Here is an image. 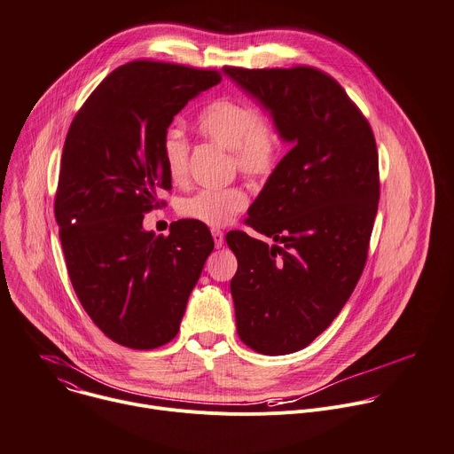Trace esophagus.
I'll return each mask as SVG.
<instances>
[{
    "label": "esophagus",
    "instance_id": "obj_1",
    "mask_svg": "<svg viewBox=\"0 0 454 454\" xmlns=\"http://www.w3.org/2000/svg\"><path fill=\"white\" fill-rule=\"evenodd\" d=\"M212 237H214L215 246H217V247H223V244H224V233H223L221 230L214 228V230H212Z\"/></svg>",
    "mask_w": 454,
    "mask_h": 454
}]
</instances>
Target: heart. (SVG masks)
<instances>
[{"label":"heart","instance_id":"obj_1","mask_svg":"<svg viewBox=\"0 0 454 454\" xmlns=\"http://www.w3.org/2000/svg\"><path fill=\"white\" fill-rule=\"evenodd\" d=\"M196 127L203 138L228 149L231 167L256 181L268 177L278 165L284 138L278 123L239 98L219 97L210 100L196 116ZM190 145L177 129L165 133L161 160L168 177L183 183L188 176ZM247 207V193L242 186L205 188L179 203L184 219L207 226H224Z\"/></svg>","mask_w":454,"mask_h":454}]
</instances>
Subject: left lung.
<instances>
[{
	"label": "left lung",
	"mask_w": 454,
	"mask_h": 454,
	"mask_svg": "<svg viewBox=\"0 0 454 454\" xmlns=\"http://www.w3.org/2000/svg\"><path fill=\"white\" fill-rule=\"evenodd\" d=\"M224 75L261 102L291 151L230 231L237 333L258 354L305 348L340 314L366 264L379 203V156L368 120L345 90L310 67Z\"/></svg>",
	"instance_id": "obj_1"
}]
</instances>
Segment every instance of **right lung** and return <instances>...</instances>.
<instances>
[{
  "instance_id": "right-lung-1",
  "label": "right lung",
  "mask_w": 454,
  "mask_h": 454,
  "mask_svg": "<svg viewBox=\"0 0 454 454\" xmlns=\"http://www.w3.org/2000/svg\"><path fill=\"white\" fill-rule=\"evenodd\" d=\"M221 82L215 70L133 60L111 72L75 114L64 142L55 221L72 286L114 343L158 348L176 338L188 296L214 249L198 221L144 230L170 190L161 142L174 116Z\"/></svg>"
}]
</instances>
